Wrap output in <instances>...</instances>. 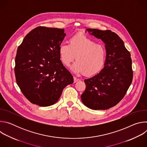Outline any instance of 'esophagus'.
<instances>
[{"label":"esophagus","instance_id":"1","mask_svg":"<svg viewBox=\"0 0 147 147\" xmlns=\"http://www.w3.org/2000/svg\"><path fill=\"white\" fill-rule=\"evenodd\" d=\"M73 78H74V82L75 83V82H77L79 80L78 79V78H77L76 77H73Z\"/></svg>","mask_w":147,"mask_h":147}]
</instances>
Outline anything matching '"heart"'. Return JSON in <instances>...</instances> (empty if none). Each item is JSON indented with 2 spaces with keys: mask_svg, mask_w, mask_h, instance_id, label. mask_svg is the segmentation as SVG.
<instances>
[{
  "mask_svg": "<svg viewBox=\"0 0 147 147\" xmlns=\"http://www.w3.org/2000/svg\"><path fill=\"white\" fill-rule=\"evenodd\" d=\"M58 51L62 63L67 67L76 56L77 61L71 67L76 74L95 75L102 69L105 63V48L82 33L73 35L69 39V44L65 42L60 44Z\"/></svg>",
  "mask_w": 147,
  "mask_h": 147,
  "instance_id": "b5f03b06",
  "label": "heart"
}]
</instances>
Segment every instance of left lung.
Returning <instances> with one entry per match:
<instances>
[{
	"label": "left lung",
	"mask_w": 147,
	"mask_h": 147,
	"mask_svg": "<svg viewBox=\"0 0 147 147\" xmlns=\"http://www.w3.org/2000/svg\"><path fill=\"white\" fill-rule=\"evenodd\" d=\"M86 30L105 43L107 56L101 71L84 80L86 88L81 96V100L92 110L108 109L123 99L131 84L133 73L131 55L116 33L111 30Z\"/></svg>",
	"instance_id": "1"
}]
</instances>
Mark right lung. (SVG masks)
<instances>
[{
	"mask_svg": "<svg viewBox=\"0 0 147 147\" xmlns=\"http://www.w3.org/2000/svg\"><path fill=\"white\" fill-rule=\"evenodd\" d=\"M66 35L64 29L38 27L18 47L14 68L17 84L33 104L52 105L63 89L74 82L58 51Z\"/></svg>",
	"mask_w": 147,
	"mask_h": 147,
	"instance_id": "obj_1",
	"label": "right lung"
}]
</instances>
